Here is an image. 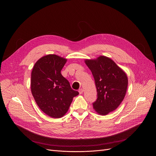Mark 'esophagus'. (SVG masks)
Here are the masks:
<instances>
[{"label": "esophagus", "mask_w": 156, "mask_h": 156, "mask_svg": "<svg viewBox=\"0 0 156 156\" xmlns=\"http://www.w3.org/2000/svg\"><path fill=\"white\" fill-rule=\"evenodd\" d=\"M83 91H84V89H82V88L80 89H79V90H78V92H79L80 94H83Z\"/></svg>", "instance_id": "34e87169"}]
</instances>
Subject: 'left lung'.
<instances>
[{
  "label": "left lung",
  "mask_w": 156,
  "mask_h": 156,
  "mask_svg": "<svg viewBox=\"0 0 156 156\" xmlns=\"http://www.w3.org/2000/svg\"><path fill=\"white\" fill-rule=\"evenodd\" d=\"M84 62L92 73L97 91L93 108L100 115H107L119 106L125 97L128 86L127 74L105 56L86 59Z\"/></svg>",
  "instance_id": "obj_1"
}]
</instances>
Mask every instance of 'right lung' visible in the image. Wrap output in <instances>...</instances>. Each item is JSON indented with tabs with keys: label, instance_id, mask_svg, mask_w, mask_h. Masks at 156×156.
<instances>
[{
	"label": "right lung",
	"instance_id": "obj_1",
	"mask_svg": "<svg viewBox=\"0 0 156 156\" xmlns=\"http://www.w3.org/2000/svg\"><path fill=\"white\" fill-rule=\"evenodd\" d=\"M67 61L56 55H48L36 62L31 73L32 94L40 109L51 118L64 116L73 97L79 94L61 73Z\"/></svg>",
	"mask_w": 156,
	"mask_h": 156
}]
</instances>
